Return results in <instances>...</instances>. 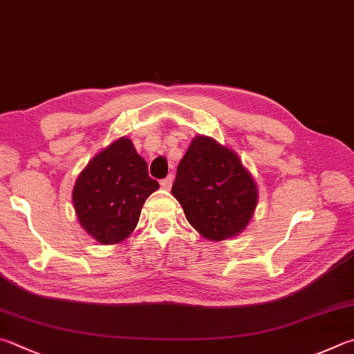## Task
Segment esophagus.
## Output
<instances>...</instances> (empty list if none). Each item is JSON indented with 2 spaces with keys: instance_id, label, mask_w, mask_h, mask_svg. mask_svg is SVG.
I'll return each mask as SVG.
<instances>
[{
  "instance_id": "34e87169",
  "label": "esophagus",
  "mask_w": 354,
  "mask_h": 354,
  "mask_svg": "<svg viewBox=\"0 0 354 354\" xmlns=\"http://www.w3.org/2000/svg\"><path fill=\"white\" fill-rule=\"evenodd\" d=\"M171 183H173V175H171V173H170V175H169V176H167V178H164V179H160V187L169 190V189L171 187Z\"/></svg>"
}]
</instances>
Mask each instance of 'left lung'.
<instances>
[{"label": "left lung", "mask_w": 354, "mask_h": 354, "mask_svg": "<svg viewBox=\"0 0 354 354\" xmlns=\"http://www.w3.org/2000/svg\"><path fill=\"white\" fill-rule=\"evenodd\" d=\"M171 194L192 226L214 241L240 234L257 205L255 183L239 156L205 136L192 140Z\"/></svg>", "instance_id": "obj_1"}]
</instances>
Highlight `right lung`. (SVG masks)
<instances>
[{
	"mask_svg": "<svg viewBox=\"0 0 354 354\" xmlns=\"http://www.w3.org/2000/svg\"><path fill=\"white\" fill-rule=\"evenodd\" d=\"M158 187L131 140L120 138L80 173L73 201L83 229L102 244H114L133 232L145 199Z\"/></svg>",
	"mask_w": 354,
	"mask_h": 354,
	"instance_id": "add662e5",
	"label": "right lung"
}]
</instances>
